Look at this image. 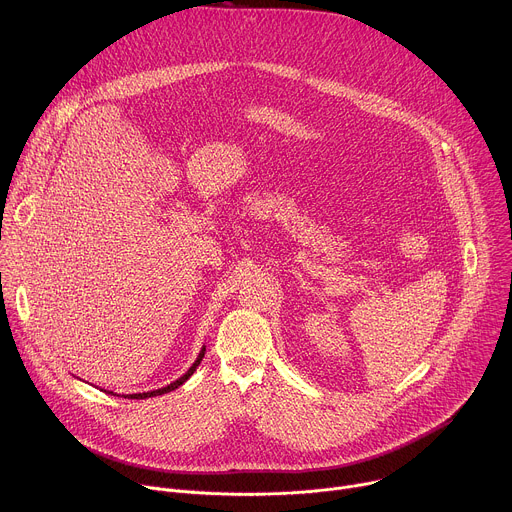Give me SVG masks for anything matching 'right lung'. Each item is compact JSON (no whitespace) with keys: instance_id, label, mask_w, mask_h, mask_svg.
Returning <instances> with one entry per match:
<instances>
[{"instance_id":"obj_1","label":"right lung","mask_w":512,"mask_h":512,"mask_svg":"<svg viewBox=\"0 0 512 512\" xmlns=\"http://www.w3.org/2000/svg\"><path fill=\"white\" fill-rule=\"evenodd\" d=\"M204 352H206V346H202V350L198 352V358L192 362V367H190L180 379H176L174 383H170L168 387H162V389H156V391H148V393H133V395H129V397H131V399H148V397H158V395H164V393H170V391L178 389L180 385H184V383L194 375V371H196V367L200 364V360L204 358Z\"/></svg>"}]
</instances>
